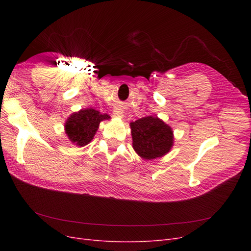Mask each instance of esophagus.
I'll list each match as a JSON object with an SVG mask.
<instances>
[{
	"instance_id": "1",
	"label": "esophagus",
	"mask_w": 251,
	"mask_h": 251,
	"mask_svg": "<svg viewBox=\"0 0 251 251\" xmlns=\"http://www.w3.org/2000/svg\"><path fill=\"white\" fill-rule=\"evenodd\" d=\"M113 116L114 117H119V118H123L124 117V112L120 108H116L113 110Z\"/></svg>"
}]
</instances>
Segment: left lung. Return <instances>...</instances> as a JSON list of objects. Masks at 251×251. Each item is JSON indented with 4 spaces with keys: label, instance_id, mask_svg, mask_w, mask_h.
Segmentation results:
<instances>
[{
    "label": "left lung",
    "instance_id": "8db88e82",
    "mask_svg": "<svg viewBox=\"0 0 251 251\" xmlns=\"http://www.w3.org/2000/svg\"><path fill=\"white\" fill-rule=\"evenodd\" d=\"M133 149L142 159L151 160L166 155L174 146L172 127L157 116H147L130 124Z\"/></svg>",
    "mask_w": 251,
    "mask_h": 251
}]
</instances>
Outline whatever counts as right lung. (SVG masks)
I'll list each match as a JSON object with an SVG mask.
<instances>
[{
  "instance_id": "right-lung-1",
  "label": "right lung",
  "mask_w": 251,
  "mask_h": 251,
  "mask_svg": "<svg viewBox=\"0 0 251 251\" xmlns=\"http://www.w3.org/2000/svg\"><path fill=\"white\" fill-rule=\"evenodd\" d=\"M108 114H101L92 108L81 109L74 112L67 118L65 132L69 140L75 146L81 148L93 140L94 136L103 120H109Z\"/></svg>"
}]
</instances>
